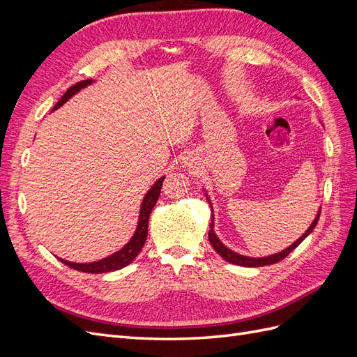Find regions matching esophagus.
Here are the masks:
<instances>
[{"instance_id": "1", "label": "esophagus", "mask_w": 357, "mask_h": 357, "mask_svg": "<svg viewBox=\"0 0 357 357\" xmlns=\"http://www.w3.org/2000/svg\"><path fill=\"white\" fill-rule=\"evenodd\" d=\"M186 165H188V167H190V162H186Z\"/></svg>"}]
</instances>
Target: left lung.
Returning <instances> with one entry per match:
<instances>
[{
	"instance_id": "obj_1",
	"label": "left lung",
	"mask_w": 357,
	"mask_h": 357,
	"mask_svg": "<svg viewBox=\"0 0 357 357\" xmlns=\"http://www.w3.org/2000/svg\"><path fill=\"white\" fill-rule=\"evenodd\" d=\"M205 197H207L208 204H210V207H211V201H210V198H208L207 193H205ZM319 218H320V208H319V211H317L316 219L312 220V223L310 225V228H308L304 234H302V236H299V238H298L294 244L289 245L287 248H284V250L278 252V253H275V255H271V256H264V257H250V256H244V255H240V253H236V252L231 250V248L226 247V245L219 240V236L215 235V232H214V214H213V207H211V222H210L208 240H210V244L213 245L214 250L218 252V253L225 259V261H228L229 264L240 265V266H248V268H257V266L273 265V264H277V262L282 261V259H284L290 252H294L295 248H296L302 241H304V240L307 238V236L312 232V229L316 228V225H317V222H319Z\"/></svg>"
}]
</instances>
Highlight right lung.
I'll use <instances>...</instances> for the list:
<instances>
[{"mask_svg": "<svg viewBox=\"0 0 357 357\" xmlns=\"http://www.w3.org/2000/svg\"><path fill=\"white\" fill-rule=\"evenodd\" d=\"M93 80L88 79V80H82L79 83H75L74 86L62 95V98L56 102V105L53 107V110L59 109L61 105L66 104L73 95L77 93L79 91L84 89L86 86L92 84ZM165 177H160L155 185L149 189V192L144 195L142 207H139V215H138V223H137V229L132 235V238L129 240L121 250H117L116 253L107 256L101 261L96 262H91V264H77V262H70L66 261V259L58 257L62 264H66L67 266L75 269V271H82V273H89V274H104V273H112V271H117V269H122L126 265L131 264L134 259L137 257V255L142 252V248L147 240V228H149V218L150 213H152L153 207L156 205V201L160 195V189H162V181H164Z\"/></svg>", "mask_w": 357, "mask_h": 357, "instance_id": "obj_1", "label": "right lung"}]
</instances>
